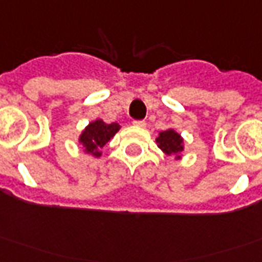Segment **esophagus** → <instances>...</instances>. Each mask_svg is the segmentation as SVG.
<instances>
[{
  "label": "esophagus",
  "instance_id": "1",
  "mask_svg": "<svg viewBox=\"0 0 262 262\" xmlns=\"http://www.w3.org/2000/svg\"><path fill=\"white\" fill-rule=\"evenodd\" d=\"M133 124L134 125H137V127H145V125H146V123H145L144 120H135Z\"/></svg>",
  "mask_w": 262,
  "mask_h": 262
}]
</instances>
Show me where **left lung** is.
<instances>
[{"mask_svg":"<svg viewBox=\"0 0 262 262\" xmlns=\"http://www.w3.org/2000/svg\"><path fill=\"white\" fill-rule=\"evenodd\" d=\"M158 146L169 156H174L176 159H180L181 152L184 149V139L181 138L179 133L174 129H166L159 133V137L156 138Z\"/></svg>","mask_w":262,"mask_h":262,"instance_id":"left-lung-1","label":"left lung"}]
</instances>
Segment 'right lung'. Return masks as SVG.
I'll return each instance as SVG.
<instances>
[{
	"mask_svg": "<svg viewBox=\"0 0 262 262\" xmlns=\"http://www.w3.org/2000/svg\"><path fill=\"white\" fill-rule=\"evenodd\" d=\"M120 125L117 123L106 124L103 120L97 118L89 123L86 128L79 135V144L83 146L85 154H89L95 158L102 156V148L116 135Z\"/></svg>",
	"mask_w": 262,
	"mask_h": 262,
	"instance_id": "1",
	"label": "right lung"
}]
</instances>
